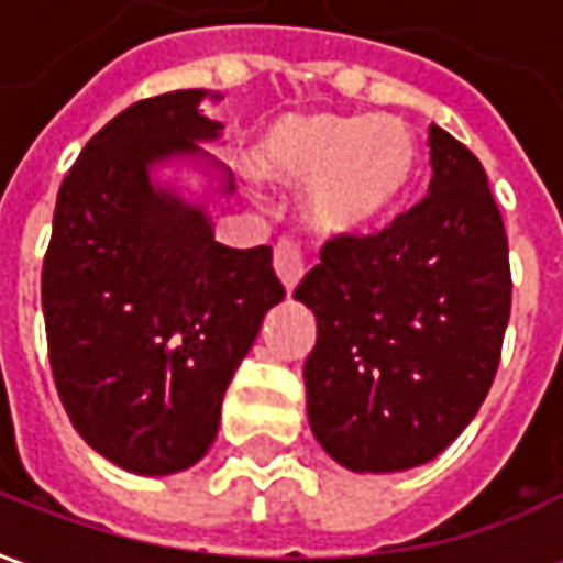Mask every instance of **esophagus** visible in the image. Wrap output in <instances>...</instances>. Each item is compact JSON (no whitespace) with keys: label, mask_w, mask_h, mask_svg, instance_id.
Masks as SVG:
<instances>
[{"label":"esophagus","mask_w":563,"mask_h":563,"mask_svg":"<svg viewBox=\"0 0 563 563\" xmlns=\"http://www.w3.org/2000/svg\"><path fill=\"white\" fill-rule=\"evenodd\" d=\"M274 271H277V277H280V283L289 292L305 277V256H301V250H298L295 241H280L277 244V250H274Z\"/></svg>","instance_id":"esophagus-1"}]
</instances>
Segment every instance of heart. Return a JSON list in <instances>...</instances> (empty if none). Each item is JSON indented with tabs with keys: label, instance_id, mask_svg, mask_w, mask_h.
<instances>
[{
	"label": "heart",
	"instance_id": "obj_1",
	"mask_svg": "<svg viewBox=\"0 0 563 563\" xmlns=\"http://www.w3.org/2000/svg\"><path fill=\"white\" fill-rule=\"evenodd\" d=\"M419 144L401 117L289 114L253 147L258 177L307 186L305 213L319 232H365L410 189Z\"/></svg>",
	"mask_w": 563,
	"mask_h": 563
}]
</instances>
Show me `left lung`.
<instances>
[{
	"mask_svg": "<svg viewBox=\"0 0 563 563\" xmlns=\"http://www.w3.org/2000/svg\"><path fill=\"white\" fill-rule=\"evenodd\" d=\"M428 196L389 229L341 234L295 298L317 317L307 419L353 473L410 471L467 428L509 322V246L483 165L428 129Z\"/></svg>",
	"mask_w": 563,
	"mask_h": 563,
	"instance_id": "8db88e82",
	"label": "left lung"
}]
</instances>
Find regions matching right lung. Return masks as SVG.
Returning a JSON list of instances; mask_svg holds the SVG:
<instances>
[{
    "label": "right lung",
    "mask_w": 563,
    "mask_h": 563,
    "mask_svg": "<svg viewBox=\"0 0 563 563\" xmlns=\"http://www.w3.org/2000/svg\"><path fill=\"white\" fill-rule=\"evenodd\" d=\"M205 99L222 96H153L96 132L59 186L44 256L59 401L99 455L141 476L205 459L222 395L286 295L271 246H222L208 201L156 180L159 165L180 159L213 174V192H234L225 165L198 147L222 135L201 114Z\"/></svg>",
    "instance_id": "1"
}]
</instances>
